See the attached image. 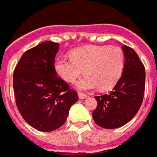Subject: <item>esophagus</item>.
Segmentation results:
<instances>
[{
  "label": "esophagus",
  "mask_w": 157,
  "mask_h": 157,
  "mask_svg": "<svg viewBox=\"0 0 157 157\" xmlns=\"http://www.w3.org/2000/svg\"><path fill=\"white\" fill-rule=\"evenodd\" d=\"M78 97L80 99H84L87 98V95L85 94V93H82V92H79L78 93Z\"/></svg>",
  "instance_id": "1"
}]
</instances>
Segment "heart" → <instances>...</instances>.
I'll use <instances>...</instances> for the list:
<instances>
[{"mask_svg":"<svg viewBox=\"0 0 157 157\" xmlns=\"http://www.w3.org/2000/svg\"><path fill=\"white\" fill-rule=\"evenodd\" d=\"M124 53L119 47L88 45L71 51V59H57L55 69L56 73L68 82H74L85 72V76L75 84L80 90L98 87L99 90L105 91L117 84L124 71Z\"/></svg>","mask_w":157,"mask_h":157,"instance_id":"1","label":"heart"}]
</instances>
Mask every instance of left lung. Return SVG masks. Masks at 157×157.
I'll list each match as a JSON object with an SVG mask.
<instances>
[{
	"label": "left lung",
	"instance_id": "left-lung-1",
	"mask_svg": "<svg viewBox=\"0 0 157 157\" xmlns=\"http://www.w3.org/2000/svg\"><path fill=\"white\" fill-rule=\"evenodd\" d=\"M125 62L120 79L108 94L95 97L94 121L104 128H117L126 124L138 113L145 92V71L136 52L122 46Z\"/></svg>",
	"mask_w": 157,
	"mask_h": 157
}]
</instances>
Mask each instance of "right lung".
I'll return each mask as SVG.
<instances>
[{
	"mask_svg": "<svg viewBox=\"0 0 157 157\" xmlns=\"http://www.w3.org/2000/svg\"><path fill=\"white\" fill-rule=\"evenodd\" d=\"M59 44L45 41L22 55L13 74L18 111L39 131L49 132L65 124L69 110L78 101L76 92L59 77L55 69Z\"/></svg>",
	"mask_w": 157,
	"mask_h": 157,
	"instance_id": "right-lung-1",
	"label": "right lung"
}]
</instances>
